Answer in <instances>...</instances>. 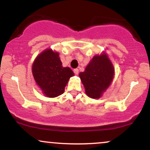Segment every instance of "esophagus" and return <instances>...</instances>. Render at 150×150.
Returning a JSON list of instances; mask_svg holds the SVG:
<instances>
[{"mask_svg":"<svg viewBox=\"0 0 150 150\" xmlns=\"http://www.w3.org/2000/svg\"><path fill=\"white\" fill-rule=\"evenodd\" d=\"M73 72H74V73H75V75H78V73H79V70L77 69H75L73 70Z\"/></svg>","mask_w":150,"mask_h":150,"instance_id":"esophagus-1","label":"esophagus"}]
</instances>
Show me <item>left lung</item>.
I'll return each mask as SVG.
<instances>
[{
	"label": "left lung",
	"mask_w": 150,
	"mask_h": 150,
	"mask_svg": "<svg viewBox=\"0 0 150 150\" xmlns=\"http://www.w3.org/2000/svg\"><path fill=\"white\" fill-rule=\"evenodd\" d=\"M114 69L106 54L95 56L84 72L79 74L88 97L100 98L112 81Z\"/></svg>",
	"instance_id": "obj_1"
}]
</instances>
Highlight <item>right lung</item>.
<instances>
[{
    "label": "right lung",
    "mask_w": 150,
    "mask_h": 150,
    "mask_svg": "<svg viewBox=\"0 0 150 150\" xmlns=\"http://www.w3.org/2000/svg\"><path fill=\"white\" fill-rule=\"evenodd\" d=\"M33 74L37 84L45 96L57 97L63 93L66 85L74 73L69 67H63L58 52L47 49L36 58Z\"/></svg>",
    "instance_id": "add662e5"
}]
</instances>
